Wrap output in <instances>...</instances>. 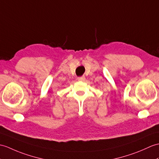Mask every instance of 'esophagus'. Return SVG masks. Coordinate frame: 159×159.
Instances as JSON below:
<instances>
[{"instance_id": "esophagus-1", "label": "esophagus", "mask_w": 159, "mask_h": 159, "mask_svg": "<svg viewBox=\"0 0 159 159\" xmlns=\"http://www.w3.org/2000/svg\"><path fill=\"white\" fill-rule=\"evenodd\" d=\"M78 80H80V81H83V80H85V77H84V76L78 77Z\"/></svg>"}]
</instances>
